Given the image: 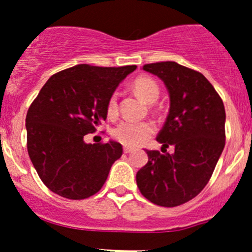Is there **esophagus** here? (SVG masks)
I'll list each match as a JSON object with an SVG mask.
<instances>
[{
  "label": "esophagus",
  "mask_w": 252,
  "mask_h": 252,
  "mask_svg": "<svg viewBox=\"0 0 252 252\" xmlns=\"http://www.w3.org/2000/svg\"><path fill=\"white\" fill-rule=\"evenodd\" d=\"M123 151H124V154H130V152L133 151V149H132V147H129V146H124Z\"/></svg>",
  "instance_id": "esophagus-1"
}]
</instances>
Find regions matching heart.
<instances>
[{"mask_svg": "<svg viewBox=\"0 0 252 252\" xmlns=\"http://www.w3.org/2000/svg\"><path fill=\"white\" fill-rule=\"evenodd\" d=\"M133 88L146 102H155L160 96V87L151 77H138L133 82ZM119 113V94L113 92L106 102V114L109 118H115ZM155 133V126L150 122L122 120L113 129V137L126 146H138Z\"/></svg>", "mask_w": 252, "mask_h": 252, "instance_id": "1", "label": "heart"}]
</instances>
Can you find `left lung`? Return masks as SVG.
Returning a JSON list of instances; mask_svg holds the SVG:
<instances>
[{
  "mask_svg": "<svg viewBox=\"0 0 252 252\" xmlns=\"http://www.w3.org/2000/svg\"><path fill=\"white\" fill-rule=\"evenodd\" d=\"M164 80L170 110L158 141L162 152L146 150L149 161L137 173L139 191L152 204L174 208L208 185L225 145V110L213 84L200 71L174 61L143 65ZM175 147L172 156L166 154Z\"/></svg>",
  "mask_w": 252,
  "mask_h": 252,
  "instance_id": "8db88e82",
  "label": "left lung"
}]
</instances>
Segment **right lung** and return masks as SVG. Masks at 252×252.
<instances>
[{
    "label": "right lung",
    "instance_id": "right-lung-1",
    "mask_svg": "<svg viewBox=\"0 0 252 252\" xmlns=\"http://www.w3.org/2000/svg\"><path fill=\"white\" fill-rule=\"evenodd\" d=\"M136 67L75 65L42 87L27 113V149L50 191L83 200L102 188L123 146L114 141L88 145L84 136L106 120L110 94Z\"/></svg>",
    "mask_w": 252,
    "mask_h": 252
}]
</instances>
